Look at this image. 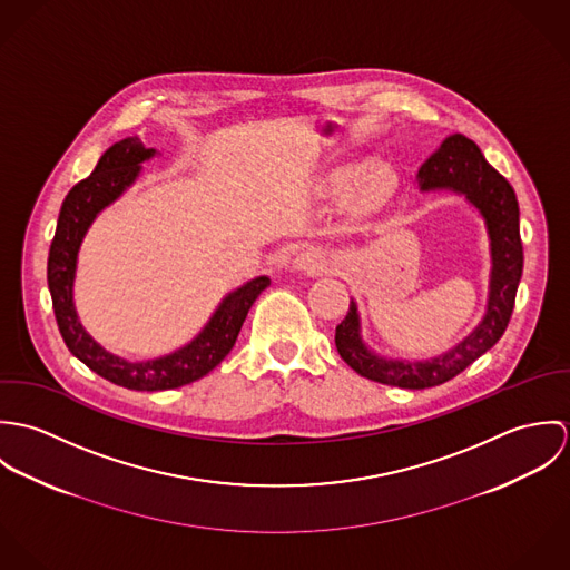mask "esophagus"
Listing matches in <instances>:
<instances>
[{"label":"esophagus","instance_id":"34e87169","mask_svg":"<svg viewBox=\"0 0 570 570\" xmlns=\"http://www.w3.org/2000/svg\"><path fill=\"white\" fill-rule=\"evenodd\" d=\"M294 269L298 272H305V274H323L328 269V261H326L325 254L316 247H307L303 252L296 254L294 258Z\"/></svg>","mask_w":570,"mask_h":570}]
</instances>
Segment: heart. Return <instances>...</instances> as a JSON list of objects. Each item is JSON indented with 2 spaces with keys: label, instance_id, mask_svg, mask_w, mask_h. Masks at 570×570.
Wrapping results in <instances>:
<instances>
[{
  "label": "heart",
  "instance_id": "1",
  "mask_svg": "<svg viewBox=\"0 0 570 570\" xmlns=\"http://www.w3.org/2000/svg\"><path fill=\"white\" fill-rule=\"evenodd\" d=\"M397 177L393 166L380 158H368L351 168H335L326 173L321 181V188L326 195L348 193L355 204L375 206L382 204L395 188Z\"/></svg>",
  "mask_w": 570,
  "mask_h": 570
}]
</instances>
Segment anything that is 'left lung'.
<instances>
[{
	"mask_svg": "<svg viewBox=\"0 0 570 570\" xmlns=\"http://www.w3.org/2000/svg\"><path fill=\"white\" fill-rule=\"evenodd\" d=\"M416 181L423 193L452 190L463 195L481 213L488 228L491 269L483 321L456 346L430 360L410 362L375 353L362 337L357 303L351 298L346 318L335 326V346L340 357L366 380L410 391L432 389L456 377L502 337L513 312L524 263L515 193L511 184L485 160L476 142L463 134L448 136L441 147L421 164Z\"/></svg>",
	"mask_w": 570,
	"mask_h": 570,
	"instance_id": "8db88e82",
	"label": "left lung"
}]
</instances>
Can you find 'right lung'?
Here are the masks:
<instances>
[{"label": "right lung", "instance_id": "obj_1", "mask_svg": "<svg viewBox=\"0 0 570 570\" xmlns=\"http://www.w3.org/2000/svg\"><path fill=\"white\" fill-rule=\"evenodd\" d=\"M158 151L147 149L138 136L111 145L91 170L63 199L57 233L48 256V287L57 325L66 346L96 375L129 391H168L197 382L210 373L235 346L245 316L258 294L269 285L267 276H256L230 292L204 328L181 348L145 362H129L102 348L81 325L75 307V278L82 239L109 204H114L140 175L142 163Z\"/></svg>", "mask_w": 570, "mask_h": 570}]
</instances>
